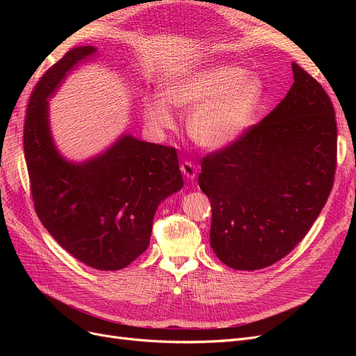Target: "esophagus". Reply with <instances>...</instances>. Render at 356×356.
Segmentation results:
<instances>
[{
    "mask_svg": "<svg viewBox=\"0 0 356 356\" xmlns=\"http://www.w3.org/2000/svg\"><path fill=\"white\" fill-rule=\"evenodd\" d=\"M181 170H182V174H184L188 179H193L196 177V172H197V169H196V165L195 163H191V161H184V163H181Z\"/></svg>",
    "mask_w": 356,
    "mask_h": 356,
    "instance_id": "1",
    "label": "esophagus"
}]
</instances>
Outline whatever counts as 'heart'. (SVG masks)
I'll list each match as a JSON object with an SVG mask.
<instances>
[{
	"mask_svg": "<svg viewBox=\"0 0 356 356\" xmlns=\"http://www.w3.org/2000/svg\"><path fill=\"white\" fill-rule=\"evenodd\" d=\"M264 81L242 67L213 63L172 80L163 98L149 101L145 120L156 131L175 124L169 108L190 113L187 132L193 143L207 149L232 145L245 134L264 99Z\"/></svg>",
	"mask_w": 356,
	"mask_h": 356,
	"instance_id": "heart-1",
	"label": "heart"
}]
</instances>
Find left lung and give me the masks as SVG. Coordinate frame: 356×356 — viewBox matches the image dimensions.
<instances>
[{
    "label": "left lung",
    "mask_w": 356,
    "mask_h": 356,
    "mask_svg": "<svg viewBox=\"0 0 356 356\" xmlns=\"http://www.w3.org/2000/svg\"><path fill=\"white\" fill-rule=\"evenodd\" d=\"M294 83L263 120L202 159L211 246L236 270L284 258L324 208L337 160V123L324 88L293 62Z\"/></svg>",
    "instance_id": "8db88e82"
}]
</instances>
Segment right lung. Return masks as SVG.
<instances>
[{"label":"right lung","mask_w":356,"mask_h":356,"mask_svg":"<svg viewBox=\"0 0 356 356\" xmlns=\"http://www.w3.org/2000/svg\"><path fill=\"white\" fill-rule=\"evenodd\" d=\"M95 53L93 46L74 47L42 75L29 98L24 149L34 208L47 232L81 263L120 270L147 250L157 207L184 181L174 147L131 135L83 163L59 154L47 99Z\"/></svg>","instance_id":"obj_1"}]
</instances>
